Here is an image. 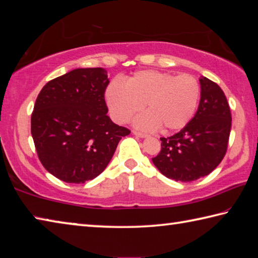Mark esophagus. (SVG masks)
I'll list each match as a JSON object with an SVG mask.
<instances>
[{
  "instance_id": "1",
  "label": "esophagus",
  "mask_w": 258,
  "mask_h": 258,
  "mask_svg": "<svg viewBox=\"0 0 258 258\" xmlns=\"http://www.w3.org/2000/svg\"><path fill=\"white\" fill-rule=\"evenodd\" d=\"M133 134L135 135V136L141 137V138H144V137L148 136V135H146V134H144V133H141V132H137V130H134Z\"/></svg>"
}]
</instances>
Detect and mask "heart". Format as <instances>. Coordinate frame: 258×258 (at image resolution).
Returning a JSON list of instances; mask_svg holds the SVG:
<instances>
[{
  "label": "heart",
  "instance_id": "obj_1",
  "mask_svg": "<svg viewBox=\"0 0 258 258\" xmlns=\"http://www.w3.org/2000/svg\"><path fill=\"white\" fill-rule=\"evenodd\" d=\"M106 102L117 123H125L140 112L149 110L135 120L140 128L177 130L191 120L201 96V86L191 75L142 70L124 84L114 81L106 90Z\"/></svg>",
  "mask_w": 258,
  "mask_h": 258
}]
</instances>
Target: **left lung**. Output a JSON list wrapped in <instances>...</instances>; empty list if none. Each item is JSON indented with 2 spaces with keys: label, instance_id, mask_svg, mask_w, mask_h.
<instances>
[{
  "label": "left lung",
  "instance_id": "left-lung-1",
  "mask_svg": "<svg viewBox=\"0 0 258 258\" xmlns=\"http://www.w3.org/2000/svg\"><path fill=\"white\" fill-rule=\"evenodd\" d=\"M201 100L189 123L170 137H161V151L152 158L168 179L190 182L207 176L224 159L232 115L220 86L202 76Z\"/></svg>",
  "mask_w": 258,
  "mask_h": 258
}]
</instances>
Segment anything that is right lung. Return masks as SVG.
I'll return each instance as SVG.
<instances>
[{"mask_svg":"<svg viewBox=\"0 0 258 258\" xmlns=\"http://www.w3.org/2000/svg\"><path fill=\"white\" fill-rule=\"evenodd\" d=\"M102 68H81L43 86L31 116V134L39 160L50 174L68 183L92 180L109 164L130 130L107 115Z\"/></svg>","mask_w":258,"mask_h":258,"instance_id":"1","label":"right lung"}]
</instances>
